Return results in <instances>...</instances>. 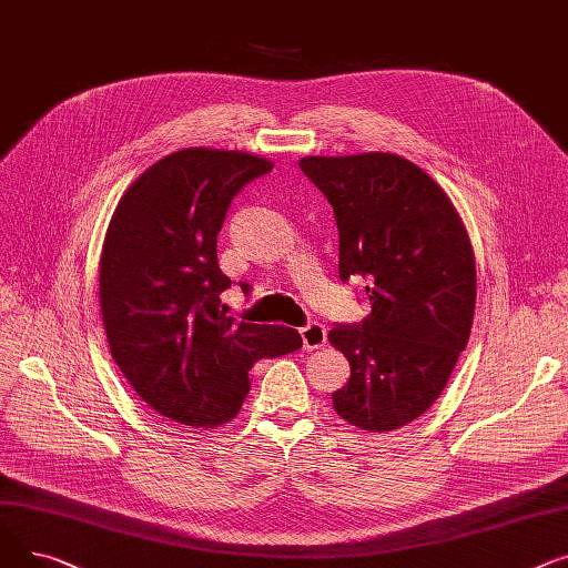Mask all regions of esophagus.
I'll use <instances>...</instances> for the list:
<instances>
[{"label":"esophagus","mask_w":568,"mask_h":568,"mask_svg":"<svg viewBox=\"0 0 568 568\" xmlns=\"http://www.w3.org/2000/svg\"><path fill=\"white\" fill-rule=\"evenodd\" d=\"M300 337H303V348L305 351H316V348L325 346L327 332H325V325H321L318 321H312L305 327H300Z\"/></svg>","instance_id":"obj_1"}]
</instances>
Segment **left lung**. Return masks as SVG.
I'll use <instances>...</instances> for the list:
<instances>
[{"label":"left lung","mask_w":568,"mask_h":568,"mask_svg":"<svg viewBox=\"0 0 568 568\" xmlns=\"http://www.w3.org/2000/svg\"><path fill=\"white\" fill-rule=\"evenodd\" d=\"M339 229V277L366 280L372 314L329 329L351 364L332 406L385 433L424 415L470 339L477 265L458 211L422 166L396 153L300 160Z\"/></svg>","instance_id":"1"}]
</instances>
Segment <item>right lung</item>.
Segmentation results:
<instances>
[{
    "label": "right lung",
    "mask_w": 568,
    "mask_h": 568,
    "mask_svg": "<svg viewBox=\"0 0 568 568\" xmlns=\"http://www.w3.org/2000/svg\"><path fill=\"white\" fill-rule=\"evenodd\" d=\"M273 162L247 151L192 146L132 181L100 254V312L121 374L144 404L185 426L239 415L261 357L297 351L286 325L226 316L217 233L236 192ZM247 288V284H241Z\"/></svg>",
    "instance_id": "right-lung-1"
}]
</instances>
